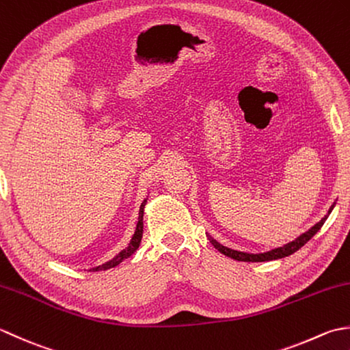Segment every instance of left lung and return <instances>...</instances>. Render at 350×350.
<instances>
[{
    "instance_id": "1",
    "label": "left lung",
    "mask_w": 350,
    "mask_h": 350,
    "mask_svg": "<svg viewBox=\"0 0 350 350\" xmlns=\"http://www.w3.org/2000/svg\"><path fill=\"white\" fill-rule=\"evenodd\" d=\"M335 206V202L331 205L329 211H327V215L320 220V222H317L314 226H311L308 231H305L304 234L299 235V237H296L293 241H288V243H285L284 246H280V247H275V249H270V251L267 252H261V254H249V252H240V251H235V249H231V247H226L224 245H220L217 240H215L211 237V235H208V240L210 243L215 246L217 251L220 254H224L226 256H230V258L232 260H237V261H247V262H262V261H273V260H280V258H284V256H288L291 254H295L296 251H299L306 241H310L314 235L319 232L320 228L323 226L325 220L327 219V216L331 215V211L334 210Z\"/></svg>"
}]
</instances>
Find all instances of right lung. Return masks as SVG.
<instances>
[{"mask_svg": "<svg viewBox=\"0 0 350 350\" xmlns=\"http://www.w3.org/2000/svg\"><path fill=\"white\" fill-rule=\"evenodd\" d=\"M145 205H146V199H144V202L140 205V210H139V219H137V225H135V231L133 234V237L130 240V243L125 249H122L116 256H113L110 261L104 262L101 266H96V267H92L90 272H99V270H107V269H111V267H116L119 262H122L125 258H130V256L137 251L139 246H140V241H142V235H144V211H145Z\"/></svg>", "mask_w": 350, "mask_h": 350, "instance_id": "add662e5", "label": "right lung"}]
</instances>
